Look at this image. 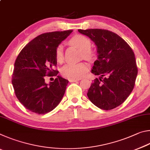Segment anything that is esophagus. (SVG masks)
Instances as JSON below:
<instances>
[{
  "mask_svg": "<svg viewBox=\"0 0 150 150\" xmlns=\"http://www.w3.org/2000/svg\"><path fill=\"white\" fill-rule=\"evenodd\" d=\"M69 82H77V81H79V79H69Z\"/></svg>",
  "mask_w": 150,
  "mask_h": 150,
  "instance_id": "34e87169",
  "label": "esophagus"
}]
</instances>
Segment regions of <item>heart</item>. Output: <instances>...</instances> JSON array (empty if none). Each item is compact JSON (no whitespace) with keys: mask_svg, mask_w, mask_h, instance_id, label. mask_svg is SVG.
<instances>
[{"mask_svg":"<svg viewBox=\"0 0 150 150\" xmlns=\"http://www.w3.org/2000/svg\"><path fill=\"white\" fill-rule=\"evenodd\" d=\"M70 43L82 51L83 56L86 59H90L93 57V53L90 47L91 42L87 37L82 35H77L70 40ZM55 58L58 62L63 60V46L59 45L55 50ZM88 69V66L85 63H68L63 66L62 69V74L69 79H79L85 75Z\"/></svg>","mask_w":150,"mask_h":150,"instance_id":"obj_1","label":"heart"}]
</instances>
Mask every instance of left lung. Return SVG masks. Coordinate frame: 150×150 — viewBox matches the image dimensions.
<instances>
[{
	"mask_svg": "<svg viewBox=\"0 0 150 150\" xmlns=\"http://www.w3.org/2000/svg\"><path fill=\"white\" fill-rule=\"evenodd\" d=\"M96 46L97 59L91 73L99 75L88 91L91 103L103 110L117 107L132 91L138 75L135 55L127 43L115 33L102 29L78 30Z\"/></svg>",
	"mask_w": 150,
	"mask_h": 150,
	"instance_id": "left-lung-1",
	"label": "left lung"
}]
</instances>
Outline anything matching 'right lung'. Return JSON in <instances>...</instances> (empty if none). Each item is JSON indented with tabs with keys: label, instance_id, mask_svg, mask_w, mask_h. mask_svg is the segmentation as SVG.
<instances>
[{
	"label": "right lung",
	"instance_id": "obj_1",
	"mask_svg": "<svg viewBox=\"0 0 150 150\" xmlns=\"http://www.w3.org/2000/svg\"><path fill=\"white\" fill-rule=\"evenodd\" d=\"M72 30L44 33L30 42L14 63L12 83L15 94L25 108L38 115L50 112L64 95L69 81L57 75L55 50ZM45 76H57L47 84Z\"/></svg>",
	"mask_w": 150,
	"mask_h": 150
}]
</instances>
